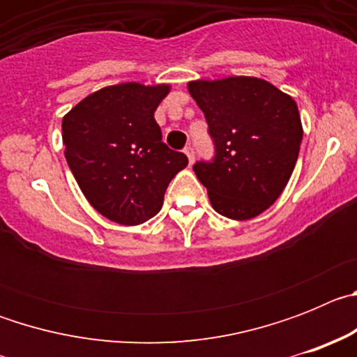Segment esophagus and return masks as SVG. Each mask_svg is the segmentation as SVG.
<instances>
[{"label":"esophagus","instance_id":"34e87169","mask_svg":"<svg viewBox=\"0 0 357 357\" xmlns=\"http://www.w3.org/2000/svg\"><path fill=\"white\" fill-rule=\"evenodd\" d=\"M184 153H185V155H188L189 164H193V160H195V150H193V146H185V148H184Z\"/></svg>","mask_w":357,"mask_h":357}]
</instances>
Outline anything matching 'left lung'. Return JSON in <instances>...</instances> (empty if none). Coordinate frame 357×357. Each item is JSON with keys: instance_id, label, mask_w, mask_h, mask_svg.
<instances>
[{"instance_id": "1", "label": "left lung", "mask_w": 357, "mask_h": 357, "mask_svg": "<svg viewBox=\"0 0 357 357\" xmlns=\"http://www.w3.org/2000/svg\"><path fill=\"white\" fill-rule=\"evenodd\" d=\"M189 94L213 135V162L193 166L211 206L230 220H252L273 206L291 176L304 130L296 103L255 77L191 80Z\"/></svg>"}]
</instances>
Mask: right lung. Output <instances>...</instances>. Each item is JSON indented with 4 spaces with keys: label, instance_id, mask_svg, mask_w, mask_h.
I'll use <instances>...</instances> for the list:
<instances>
[{
    "label": "right lung",
    "instance_id": "obj_1",
    "mask_svg": "<svg viewBox=\"0 0 357 357\" xmlns=\"http://www.w3.org/2000/svg\"><path fill=\"white\" fill-rule=\"evenodd\" d=\"M172 85H107L62 118L69 169L98 213L119 225H141L162 207L164 193L188 157L169 150L153 112Z\"/></svg>",
    "mask_w": 357,
    "mask_h": 357
}]
</instances>
